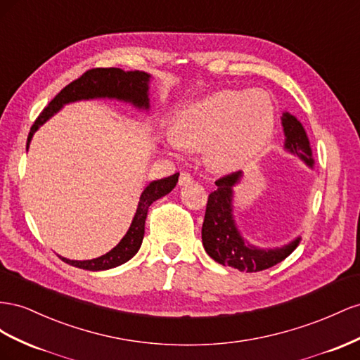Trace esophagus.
<instances>
[{
    "label": "esophagus",
    "instance_id": "esophagus-1",
    "mask_svg": "<svg viewBox=\"0 0 360 360\" xmlns=\"http://www.w3.org/2000/svg\"><path fill=\"white\" fill-rule=\"evenodd\" d=\"M193 182V176L188 172H182L179 174V186H190Z\"/></svg>",
    "mask_w": 360,
    "mask_h": 360
}]
</instances>
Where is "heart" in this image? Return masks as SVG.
Returning <instances> with one entry per match:
<instances>
[{
    "instance_id": "heart-1",
    "label": "heart",
    "mask_w": 360,
    "mask_h": 360,
    "mask_svg": "<svg viewBox=\"0 0 360 360\" xmlns=\"http://www.w3.org/2000/svg\"><path fill=\"white\" fill-rule=\"evenodd\" d=\"M276 110L259 90H221L193 102L181 112L172 145L200 150L214 170L235 169L270 139Z\"/></svg>"
}]
</instances>
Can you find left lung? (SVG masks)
Masks as SVG:
<instances>
[{"label":"left lung","mask_w":360,"mask_h":360,"mask_svg":"<svg viewBox=\"0 0 360 360\" xmlns=\"http://www.w3.org/2000/svg\"><path fill=\"white\" fill-rule=\"evenodd\" d=\"M282 127L285 132V149L312 169V150L302 123L290 112H283ZM241 176L243 172H233L215 181L217 188L208 196L207 211H205L202 243L215 262L229 265L240 271L256 273L282 262L295 250L300 237L277 249L253 248L241 237L232 214L233 186L240 182Z\"/></svg>","instance_id":"8db88e82"}]
</instances>
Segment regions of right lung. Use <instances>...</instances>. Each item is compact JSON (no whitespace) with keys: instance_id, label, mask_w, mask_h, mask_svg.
Here are the masks:
<instances>
[{"instance_id":"1","label":"right lung","mask_w":360,"mask_h":360,"mask_svg":"<svg viewBox=\"0 0 360 360\" xmlns=\"http://www.w3.org/2000/svg\"><path fill=\"white\" fill-rule=\"evenodd\" d=\"M149 79L150 75L146 74V72H125L119 68H96L84 72L79 78L72 81L70 84H68L61 90L60 94L49 102L48 107H45L44 111L40 112L39 117L34 120L32 129H30V134L27 139V150L30 146V141H32L33 134L39 129V127L44 125L51 116H54L61 107L65 104H69V102L95 98H115L119 101L131 102V104L137 108L148 110ZM178 178L179 173H174L172 176H167L164 179L152 181L149 186L143 190L136 215L134 219H132L129 229L115 249H111L108 253L90 261H70L66 258L61 259L69 265H74L78 266V269L89 271L115 269V266L129 261L132 256L139 252L143 237H145V221L149 207L160 198L169 194L174 188V186H176Z\"/></svg>"}]
</instances>
